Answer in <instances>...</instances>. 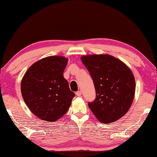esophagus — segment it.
Here are the masks:
<instances>
[{
	"instance_id": "34e87169",
	"label": "esophagus",
	"mask_w": 157,
	"mask_h": 157,
	"mask_svg": "<svg viewBox=\"0 0 157 157\" xmlns=\"http://www.w3.org/2000/svg\"><path fill=\"white\" fill-rule=\"evenodd\" d=\"M75 95H77V96L79 97V96H81L82 93H81V91H77V92L75 93Z\"/></svg>"
}]
</instances>
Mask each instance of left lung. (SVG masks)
Wrapping results in <instances>:
<instances>
[{"instance_id": "8db88e82", "label": "left lung", "mask_w": 157, "mask_h": 157, "mask_svg": "<svg viewBox=\"0 0 157 157\" xmlns=\"http://www.w3.org/2000/svg\"><path fill=\"white\" fill-rule=\"evenodd\" d=\"M81 60L94 81L96 97L88 105L101 123H112L125 114L135 94L134 77L120 59L109 55H86Z\"/></svg>"}]
</instances>
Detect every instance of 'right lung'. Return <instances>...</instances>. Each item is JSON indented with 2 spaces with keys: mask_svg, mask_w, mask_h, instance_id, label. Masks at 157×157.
Returning <instances> with one entry per match:
<instances>
[{
  "mask_svg": "<svg viewBox=\"0 0 157 157\" xmlns=\"http://www.w3.org/2000/svg\"><path fill=\"white\" fill-rule=\"evenodd\" d=\"M68 59L51 56L33 63L21 81V94L26 105L41 120L55 122L67 112L75 94L63 78Z\"/></svg>",
  "mask_w": 157,
  "mask_h": 157,
  "instance_id": "right-lung-1",
  "label": "right lung"
}]
</instances>
